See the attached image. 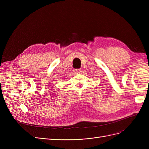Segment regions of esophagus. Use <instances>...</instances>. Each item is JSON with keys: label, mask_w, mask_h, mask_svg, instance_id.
I'll list each match as a JSON object with an SVG mask.
<instances>
[{"label": "esophagus", "mask_w": 149, "mask_h": 149, "mask_svg": "<svg viewBox=\"0 0 149 149\" xmlns=\"http://www.w3.org/2000/svg\"><path fill=\"white\" fill-rule=\"evenodd\" d=\"M81 72H82V70H81V69H76V72H77V74H80Z\"/></svg>", "instance_id": "esophagus-1"}]
</instances>
